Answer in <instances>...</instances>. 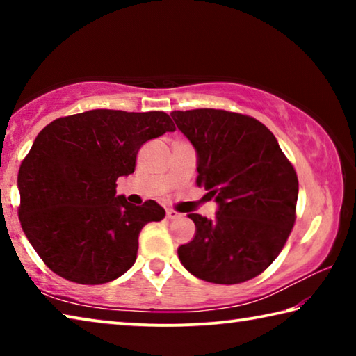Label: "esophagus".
I'll list each match as a JSON object with an SVG mask.
<instances>
[{"instance_id":"1","label":"esophagus","mask_w":356,"mask_h":356,"mask_svg":"<svg viewBox=\"0 0 356 356\" xmlns=\"http://www.w3.org/2000/svg\"><path fill=\"white\" fill-rule=\"evenodd\" d=\"M166 216L170 220H176V218H180V216H182V213L177 212V210H174V209H168L166 210Z\"/></svg>"}]
</instances>
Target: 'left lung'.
<instances>
[{
    "label": "left lung",
    "mask_w": 356,
    "mask_h": 356,
    "mask_svg": "<svg viewBox=\"0 0 356 356\" xmlns=\"http://www.w3.org/2000/svg\"><path fill=\"white\" fill-rule=\"evenodd\" d=\"M197 150L196 185L220 204L215 220L190 213L196 236L179 246L184 267L213 284H238L268 268L297 218L298 177L275 135L246 114L172 111Z\"/></svg>",
    "instance_id": "1"
}]
</instances>
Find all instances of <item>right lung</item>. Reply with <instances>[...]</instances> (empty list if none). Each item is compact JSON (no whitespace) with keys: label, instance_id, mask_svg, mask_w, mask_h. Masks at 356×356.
I'll return each instance as SVG.
<instances>
[{"label":"right lung","instance_id":"right-lung-1","mask_svg":"<svg viewBox=\"0 0 356 356\" xmlns=\"http://www.w3.org/2000/svg\"><path fill=\"white\" fill-rule=\"evenodd\" d=\"M176 125L163 111L91 110L42 129L19 170L23 232L51 272L78 284H105L135 264L138 237L165 210L116 197L144 143Z\"/></svg>","mask_w":356,"mask_h":356}]
</instances>
